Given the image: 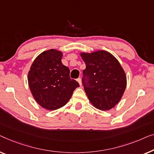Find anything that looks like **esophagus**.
I'll use <instances>...</instances> for the list:
<instances>
[{
	"label": "esophagus",
	"instance_id": "obj_1",
	"mask_svg": "<svg viewBox=\"0 0 154 154\" xmlns=\"http://www.w3.org/2000/svg\"><path fill=\"white\" fill-rule=\"evenodd\" d=\"M77 81L78 82V83L79 84V85L82 86V79H81V78H78V79H77Z\"/></svg>",
	"mask_w": 154,
	"mask_h": 154
}]
</instances>
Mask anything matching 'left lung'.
<instances>
[{
  "label": "left lung",
  "instance_id": "obj_1",
  "mask_svg": "<svg viewBox=\"0 0 154 154\" xmlns=\"http://www.w3.org/2000/svg\"><path fill=\"white\" fill-rule=\"evenodd\" d=\"M86 64L82 82L92 105L103 111L119 103L126 88L125 72L119 60L104 50L79 54Z\"/></svg>",
  "mask_w": 154,
  "mask_h": 154
}]
</instances>
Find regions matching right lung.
Returning a JSON list of instances; mask_svg holds the SVG:
<instances>
[{"mask_svg":"<svg viewBox=\"0 0 154 154\" xmlns=\"http://www.w3.org/2000/svg\"><path fill=\"white\" fill-rule=\"evenodd\" d=\"M63 53L54 49L43 51L32 63L28 82L35 100L47 110L66 105L79 84L70 78V69L62 63Z\"/></svg>","mask_w":154,"mask_h":154,"instance_id":"add662e5","label":"right lung"}]
</instances>
